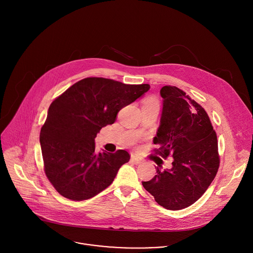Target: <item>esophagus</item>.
<instances>
[{"label": "esophagus", "mask_w": 253, "mask_h": 253, "mask_svg": "<svg viewBox=\"0 0 253 253\" xmlns=\"http://www.w3.org/2000/svg\"><path fill=\"white\" fill-rule=\"evenodd\" d=\"M130 162H131V163H133V164L138 165V164H140V163H141V160H140L139 158H137L136 156L132 155V156H131V159H130Z\"/></svg>", "instance_id": "obj_1"}]
</instances>
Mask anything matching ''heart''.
Returning a JSON list of instances; mask_svg holds the SVG:
<instances>
[{
	"label": "heart",
	"mask_w": 253,
	"mask_h": 253,
	"mask_svg": "<svg viewBox=\"0 0 253 253\" xmlns=\"http://www.w3.org/2000/svg\"><path fill=\"white\" fill-rule=\"evenodd\" d=\"M143 106H155V107L159 108V102L155 97H150L144 101Z\"/></svg>",
	"instance_id": "obj_1"
}]
</instances>
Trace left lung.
I'll return each mask as SVG.
<instances>
[{"label":"left lung","mask_w":253,"mask_h":253,"mask_svg":"<svg viewBox=\"0 0 253 253\" xmlns=\"http://www.w3.org/2000/svg\"><path fill=\"white\" fill-rule=\"evenodd\" d=\"M163 108L160 126L153 139L163 158L173 157L172 168L161 171L142 185L155 201L169 210L196 202L213 181L219 167L217 136L197 102L175 86L160 90Z\"/></svg>","instance_id":"obj_1"}]
</instances>
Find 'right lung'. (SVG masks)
Here are the masks:
<instances>
[{"mask_svg": "<svg viewBox=\"0 0 253 253\" xmlns=\"http://www.w3.org/2000/svg\"><path fill=\"white\" fill-rule=\"evenodd\" d=\"M150 89L149 84L127 85L90 77L67 89L49 107L40 133L44 170L64 197L82 201L106 189L127 163L125 150L95 152V137L116 120L123 107Z\"/></svg>", "mask_w": 253, "mask_h": 253, "instance_id": "obj_1", "label": "right lung"}]
</instances>
